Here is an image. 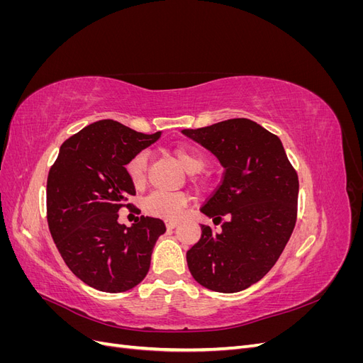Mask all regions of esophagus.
Instances as JSON below:
<instances>
[{
	"label": "esophagus",
	"mask_w": 363,
	"mask_h": 363,
	"mask_svg": "<svg viewBox=\"0 0 363 363\" xmlns=\"http://www.w3.org/2000/svg\"><path fill=\"white\" fill-rule=\"evenodd\" d=\"M164 224H167L168 228H174V227H177L179 221H177V219H169V221H164Z\"/></svg>",
	"instance_id": "34e87169"
}]
</instances>
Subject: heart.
Returning <instances> with one entry per match:
<instances>
[{
  "instance_id": "b5f03b06",
  "label": "heart",
  "mask_w": 363,
  "mask_h": 363,
  "mask_svg": "<svg viewBox=\"0 0 363 363\" xmlns=\"http://www.w3.org/2000/svg\"><path fill=\"white\" fill-rule=\"evenodd\" d=\"M172 157L184 171L188 172H199L206 167V157L201 155V152L188 147H175L172 150ZM147 164H148V156L145 152H138V155L131 157L125 164L128 180L138 189L142 188L147 180ZM195 184L201 186L204 183L203 180H195ZM186 203H188L186 195L180 192H175V194L152 192L144 200L142 207H144L145 213L151 216L172 219V218H177L182 213Z\"/></svg>"
}]
</instances>
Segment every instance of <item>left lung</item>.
<instances>
[{
  "mask_svg": "<svg viewBox=\"0 0 363 363\" xmlns=\"http://www.w3.org/2000/svg\"><path fill=\"white\" fill-rule=\"evenodd\" d=\"M223 163L221 184L200 211L221 233L201 225L186 260L201 286L224 294L259 281L286 247L296 221L298 175L280 139L247 118L183 130Z\"/></svg>",
  "mask_w": 363,
  "mask_h": 363,
  "instance_id": "8db88e82",
  "label": "left lung"
}]
</instances>
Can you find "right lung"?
Instances as JSON below:
<instances>
[{
    "label": "right lung",
    "mask_w": 363,
    "mask_h": 363,
    "mask_svg": "<svg viewBox=\"0 0 363 363\" xmlns=\"http://www.w3.org/2000/svg\"><path fill=\"white\" fill-rule=\"evenodd\" d=\"M139 133L113 119L84 127L62 144L47 180V219L62 259L91 288L125 292L145 279L156 240L164 233L159 218L140 216L125 227L118 212L136 195L125 164L160 138Z\"/></svg>",
    "instance_id": "add662e5"
}]
</instances>
